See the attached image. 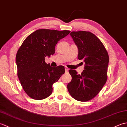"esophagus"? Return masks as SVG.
Listing matches in <instances>:
<instances>
[{
  "instance_id": "34e87169",
  "label": "esophagus",
  "mask_w": 127,
  "mask_h": 127,
  "mask_svg": "<svg viewBox=\"0 0 127 127\" xmlns=\"http://www.w3.org/2000/svg\"><path fill=\"white\" fill-rule=\"evenodd\" d=\"M65 72H68V70H69V69L67 68V67H65Z\"/></svg>"
}]
</instances>
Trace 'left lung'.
<instances>
[{
	"mask_svg": "<svg viewBox=\"0 0 127 127\" xmlns=\"http://www.w3.org/2000/svg\"><path fill=\"white\" fill-rule=\"evenodd\" d=\"M70 35L79 49L78 59H82L85 64L81 74L69 70L72 79L67 88L75 99L88 101L99 93L106 82L109 55L101 41L91 32H71Z\"/></svg>",
	"mask_w": 127,
	"mask_h": 127,
	"instance_id": "8db88e82",
	"label": "left lung"
}]
</instances>
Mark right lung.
<instances>
[{
    "label": "right lung",
    "mask_w": 127,
    "mask_h": 127,
    "mask_svg": "<svg viewBox=\"0 0 127 127\" xmlns=\"http://www.w3.org/2000/svg\"><path fill=\"white\" fill-rule=\"evenodd\" d=\"M70 31L41 29L24 40L16 56L17 76L23 90L31 98L42 100L52 92V85L65 72L63 66L51 67L45 61L55 52V46Z\"/></svg>",
    "instance_id": "add662e5"
}]
</instances>
